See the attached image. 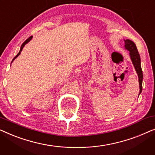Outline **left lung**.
<instances>
[{
	"label": "left lung",
	"instance_id": "1",
	"mask_svg": "<svg viewBox=\"0 0 155 155\" xmlns=\"http://www.w3.org/2000/svg\"><path fill=\"white\" fill-rule=\"evenodd\" d=\"M125 41V47L127 50H128L130 51V56L132 60V62L134 65L135 71H136L137 75H138L139 78V84H140V94L142 92L143 90V71H142L141 68V65H140V56L138 53V51L137 49L136 45L133 41L131 40L126 39L124 40Z\"/></svg>",
	"mask_w": 155,
	"mask_h": 155
}]
</instances>
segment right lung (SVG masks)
I'll return each mask as SVG.
<instances>
[{"label":"right lung","mask_w":155,"mask_h":155,"mask_svg":"<svg viewBox=\"0 0 155 155\" xmlns=\"http://www.w3.org/2000/svg\"><path fill=\"white\" fill-rule=\"evenodd\" d=\"M31 38H32V36H31V37H29V38H28V39H27V40H25V41L24 42H23V44H22V46H21V48H20V52H19V53H18V54H17V56H16L15 57V58H13V60H12V61H13L15 60V58H17V57H18V56H19V55H20V53H21V51H22V48H23V47H24V46H25V44H26L27 43H28V42H29V41H30V40L31 39Z\"/></svg>","instance_id":"obj_1"}]
</instances>
